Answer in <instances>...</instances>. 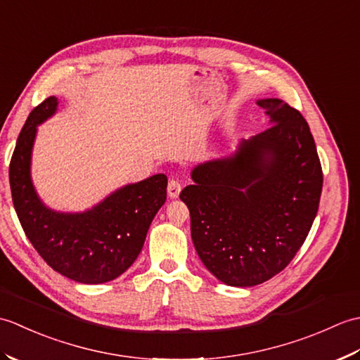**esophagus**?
<instances>
[{"label": "esophagus", "instance_id": "esophagus-1", "mask_svg": "<svg viewBox=\"0 0 360 360\" xmlns=\"http://www.w3.org/2000/svg\"><path fill=\"white\" fill-rule=\"evenodd\" d=\"M181 190H182V186H181L179 179L172 178L170 181H168V186H167L168 196H170V198H178L179 193H181Z\"/></svg>", "mask_w": 360, "mask_h": 360}]
</instances>
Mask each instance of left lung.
I'll return each instance as SVG.
<instances>
[{"label":"left lung","instance_id":"obj_1","mask_svg":"<svg viewBox=\"0 0 360 360\" xmlns=\"http://www.w3.org/2000/svg\"><path fill=\"white\" fill-rule=\"evenodd\" d=\"M258 105L272 125L232 158L198 165L195 184L179 195L198 255L229 286H255L285 269L307 240L322 195L308 122L280 98Z\"/></svg>","mask_w":360,"mask_h":360}]
</instances>
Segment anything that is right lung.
<instances>
[{
    "mask_svg": "<svg viewBox=\"0 0 360 360\" xmlns=\"http://www.w3.org/2000/svg\"><path fill=\"white\" fill-rule=\"evenodd\" d=\"M48 97L29 114L9 165L15 212L35 250L53 271L97 285L124 274L141 254L148 227L167 200V176L125 186L85 213H57L38 200L30 182V151L37 125L56 112Z\"/></svg>",
    "mask_w": 360,
    "mask_h": 360,
    "instance_id": "1",
    "label": "right lung"
}]
</instances>
